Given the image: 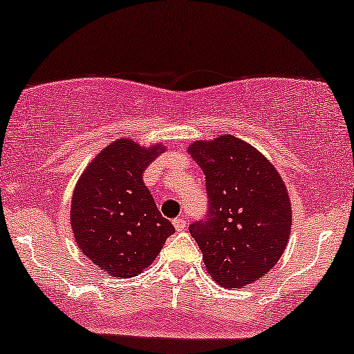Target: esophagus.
Masks as SVG:
<instances>
[{"label":"esophagus","instance_id":"esophagus-1","mask_svg":"<svg viewBox=\"0 0 354 354\" xmlns=\"http://www.w3.org/2000/svg\"><path fill=\"white\" fill-rule=\"evenodd\" d=\"M174 228H176L177 231H184L187 228L185 218H176V220H174Z\"/></svg>","mask_w":354,"mask_h":354}]
</instances>
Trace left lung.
<instances>
[{
    "instance_id": "left-lung-1",
    "label": "left lung",
    "mask_w": 354,
    "mask_h": 354,
    "mask_svg": "<svg viewBox=\"0 0 354 354\" xmlns=\"http://www.w3.org/2000/svg\"><path fill=\"white\" fill-rule=\"evenodd\" d=\"M189 154L205 174L207 218L190 225L210 276L248 286L276 266L289 243L290 198L281 174L251 144L225 134L195 141Z\"/></svg>"
}]
</instances>
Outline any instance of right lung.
Masks as SVG:
<instances>
[{
  "mask_svg": "<svg viewBox=\"0 0 354 354\" xmlns=\"http://www.w3.org/2000/svg\"><path fill=\"white\" fill-rule=\"evenodd\" d=\"M160 151L162 144L116 139L86 165L73 190L71 225L78 248L113 277L142 272L176 231L142 182Z\"/></svg>",
  "mask_w": 354,
  "mask_h": 354,
  "instance_id": "obj_1",
  "label": "right lung"
}]
</instances>
